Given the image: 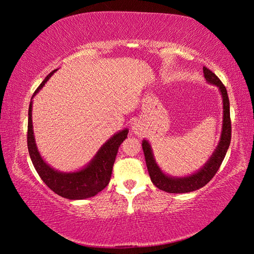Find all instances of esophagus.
Returning <instances> with one entry per match:
<instances>
[{
    "mask_svg": "<svg viewBox=\"0 0 254 254\" xmlns=\"http://www.w3.org/2000/svg\"><path fill=\"white\" fill-rule=\"evenodd\" d=\"M131 131L133 134L137 136H143L145 133V126L142 124V123H135L131 128Z\"/></svg>",
    "mask_w": 254,
    "mask_h": 254,
    "instance_id": "obj_1",
    "label": "esophagus"
}]
</instances>
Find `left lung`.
Returning <instances> with one entry per match:
<instances>
[{
  "instance_id": "1",
  "label": "left lung",
  "mask_w": 254,
  "mask_h": 254,
  "mask_svg": "<svg viewBox=\"0 0 254 254\" xmlns=\"http://www.w3.org/2000/svg\"><path fill=\"white\" fill-rule=\"evenodd\" d=\"M203 76L207 83L218 88L219 93L221 95L222 109H224V111H222L221 132L218 144L216 146V148L214 149L211 157L207 159V161L204 163V165H202L195 173L187 176L178 177L165 174L156 162L151 145L148 142V140L144 139L142 141V147L150 179L159 190H162L166 191V193H190V191H193L204 187L205 184L213 178L214 175L217 173L219 166L221 165L222 161H224L226 157V153L230 146V142H231L230 102L227 93V89L219 80L217 76L205 66H203Z\"/></svg>"
}]
</instances>
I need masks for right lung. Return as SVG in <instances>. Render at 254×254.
<instances>
[{
	"instance_id": "right-lung-1",
	"label": "right lung",
	"mask_w": 254,
	"mask_h": 254,
	"mask_svg": "<svg viewBox=\"0 0 254 254\" xmlns=\"http://www.w3.org/2000/svg\"><path fill=\"white\" fill-rule=\"evenodd\" d=\"M58 70V68H57ZM57 70L50 73L41 84L35 91L30 99L28 109V126H27V146L32 162L38 175L42 181L55 193L61 197L71 199V200H80L93 197L103 190L110 181L112 167L120 145L123 143L128 134L129 129L124 128L114 133L108 141H106L101 148L97 150L89 162L83 167L74 172H60L52 167L47 161L43 160L41 153L37 147L34 127H33V98L39 93L44 84L52 77Z\"/></svg>"
}]
</instances>
